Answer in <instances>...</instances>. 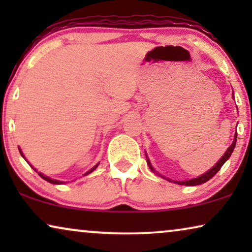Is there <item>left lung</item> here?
<instances>
[{
	"label": "left lung",
	"instance_id": "obj_1",
	"mask_svg": "<svg viewBox=\"0 0 252 252\" xmlns=\"http://www.w3.org/2000/svg\"><path fill=\"white\" fill-rule=\"evenodd\" d=\"M236 137H237V133H235V136H234V141H233L232 146H230V147L228 148V149L226 150V153L223 154V156H222L221 158H220V160L215 165V166H213V167L211 168V170H209L208 172H206L205 174H202V175H199V177H197V178L191 179V180H187V181H174L175 184H178V185H180V186H184V185H185V186H197V185L204 184V182L209 181L210 179L215 177V175H216L217 173H218V171L220 170V168H221L222 165L225 164V161H226L227 159H228V158L230 157V155H232L234 148H235V144H236ZM147 163H148V165H149L150 170L153 171V172H155L154 167L151 166L149 159H147ZM160 177H161V175H160ZM163 178H164V177H163ZM166 180L171 181L170 179H166ZM171 182H172V181H171Z\"/></svg>",
	"mask_w": 252,
	"mask_h": 252
}]
</instances>
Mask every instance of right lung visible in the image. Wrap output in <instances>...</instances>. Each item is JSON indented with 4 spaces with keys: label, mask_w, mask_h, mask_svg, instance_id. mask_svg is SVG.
Wrapping results in <instances>:
<instances>
[{
    "label": "right lung",
    "mask_w": 252,
    "mask_h": 252,
    "mask_svg": "<svg viewBox=\"0 0 252 252\" xmlns=\"http://www.w3.org/2000/svg\"><path fill=\"white\" fill-rule=\"evenodd\" d=\"M19 151H20V149H19ZM20 155H22V156L24 157V155H23V153H22V151H20ZM24 158H25V157H24ZM96 167H97V165H96V166H94V167H93L91 171H88V172H87V173H86L85 175H87V174H89V173H91V172H93V171H94ZM34 170H35V168H34ZM39 175H40V177H41V178H42V179H43V180H46V181H48V182H50V184H54V185H61V184H63V182H62V181H58V180H54V179H50V178H48V177H46V175H43L42 173H39Z\"/></svg>",
    "instance_id": "1"
}]
</instances>
